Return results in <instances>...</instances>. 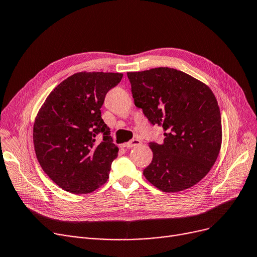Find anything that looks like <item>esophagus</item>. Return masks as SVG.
<instances>
[{"instance_id":"obj_1","label":"esophagus","mask_w":257,"mask_h":257,"mask_svg":"<svg viewBox=\"0 0 257 257\" xmlns=\"http://www.w3.org/2000/svg\"><path fill=\"white\" fill-rule=\"evenodd\" d=\"M141 144H142V142H141L140 140H138V139H133V140H131V141H130V142H128V143L122 144V146L126 147V148H132V147L139 146V145H141Z\"/></svg>"}]
</instances>
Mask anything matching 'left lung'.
I'll use <instances>...</instances> for the list:
<instances>
[{
	"label": "left lung",
	"mask_w": 257,
	"mask_h": 257,
	"mask_svg": "<svg viewBox=\"0 0 257 257\" xmlns=\"http://www.w3.org/2000/svg\"><path fill=\"white\" fill-rule=\"evenodd\" d=\"M135 105L164 142H150L151 164L144 175L164 192L191 188L214 165L221 145V117L211 89L183 71L159 67L128 72Z\"/></svg>",
	"instance_id": "8db88e82"
}]
</instances>
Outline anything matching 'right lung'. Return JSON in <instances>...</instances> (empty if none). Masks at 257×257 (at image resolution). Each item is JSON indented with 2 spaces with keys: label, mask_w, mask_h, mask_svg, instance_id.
Wrapping results in <instances>:
<instances>
[{
  "label": "right lung",
  "mask_w": 257,
  "mask_h": 257,
  "mask_svg": "<svg viewBox=\"0 0 257 257\" xmlns=\"http://www.w3.org/2000/svg\"><path fill=\"white\" fill-rule=\"evenodd\" d=\"M121 77L113 72L74 73L53 89L39 111L33 126L37 159L67 192L90 193L108 180L118 148L101 108Z\"/></svg>",
  "instance_id": "obj_1"
}]
</instances>
